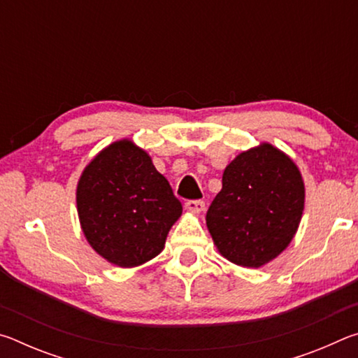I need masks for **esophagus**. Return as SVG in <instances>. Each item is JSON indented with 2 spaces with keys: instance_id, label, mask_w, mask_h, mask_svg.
Masks as SVG:
<instances>
[{
  "instance_id": "esophagus-1",
  "label": "esophagus",
  "mask_w": 358,
  "mask_h": 358,
  "mask_svg": "<svg viewBox=\"0 0 358 358\" xmlns=\"http://www.w3.org/2000/svg\"><path fill=\"white\" fill-rule=\"evenodd\" d=\"M185 208L187 211H191V213H202L203 208H205V202H202V201H187L185 203Z\"/></svg>"
}]
</instances>
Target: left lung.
I'll return each instance as SVG.
<instances>
[{
	"label": "left lung",
	"mask_w": 358,
	"mask_h": 358,
	"mask_svg": "<svg viewBox=\"0 0 358 358\" xmlns=\"http://www.w3.org/2000/svg\"><path fill=\"white\" fill-rule=\"evenodd\" d=\"M303 207L299 167L273 145L260 143L226 167L222 189L207 211V227L221 256L259 268L289 246Z\"/></svg>",
	"instance_id": "1"
}]
</instances>
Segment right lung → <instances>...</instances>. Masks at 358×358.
<instances>
[{
	"label": "right lung",
	"mask_w": 358,
	"mask_h": 358,
	"mask_svg": "<svg viewBox=\"0 0 358 358\" xmlns=\"http://www.w3.org/2000/svg\"><path fill=\"white\" fill-rule=\"evenodd\" d=\"M76 196L88 243L123 268L164 250L169 230L183 211L147 151L128 138L108 145L85 167Z\"/></svg>",
	"instance_id": "right-lung-1"
}]
</instances>
